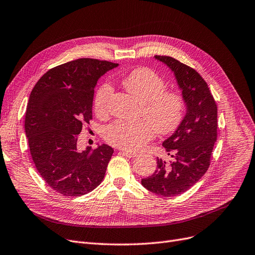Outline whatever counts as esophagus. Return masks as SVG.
Here are the masks:
<instances>
[{
    "label": "esophagus",
    "instance_id": "obj_1",
    "mask_svg": "<svg viewBox=\"0 0 255 255\" xmlns=\"http://www.w3.org/2000/svg\"><path fill=\"white\" fill-rule=\"evenodd\" d=\"M120 153H121V154H123V155H125V156H127V157H129V158H131V157H135V156H136V153H133V152H129V151H126V150H121V151H120Z\"/></svg>",
    "mask_w": 255,
    "mask_h": 255
}]
</instances>
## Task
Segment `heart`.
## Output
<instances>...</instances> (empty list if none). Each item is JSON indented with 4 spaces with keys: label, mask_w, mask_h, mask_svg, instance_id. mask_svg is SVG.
<instances>
[{
    "label": "heart",
    "mask_w": 255,
    "mask_h": 255,
    "mask_svg": "<svg viewBox=\"0 0 255 255\" xmlns=\"http://www.w3.org/2000/svg\"><path fill=\"white\" fill-rule=\"evenodd\" d=\"M124 88L140 103L139 115L144 119L134 122L118 120L105 127L103 136L112 146L136 151L153 136L171 133L184 118L185 102L177 91L166 90L165 80L150 68L140 67L122 79ZM112 88L104 83L94 98V110L99 116L105 115Z\"/></svg>",
    "instance_id": "1"
}]
</instances>
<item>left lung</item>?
<instances>
[{"mask_svg":"<svg viewBox=\"0 0 255 255\" xmlns=\"http://www.w3.org/2000/svg\"><path fill=\"white\" fill-rule=\"evenodd\" d=\"M176 80L186 105L181 124L163 142L169 161L156 158L152 175L142 180L147 190L162 196L186 192L208 170L218 137V107L200 73L171 56L155 55Z\"/></svg>","mask_w":255,"mask_h":255,"instance_id":"obj_1","label":"left lung"}]
</instances>
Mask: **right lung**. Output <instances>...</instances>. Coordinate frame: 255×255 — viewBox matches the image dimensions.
I'll return each mask as SVG.
<instances>
[{
	"label": "right lung",
	"mask_w": 255,
	"mask_h": 255,
	"mask_svg": "<svg viewBox=\"0 0 255 255\" xmlns=\"http://www.w3.org/2000/svg\"><path fill=\"white\" fill-rule=\"evenodd\" d=\"M119 64L79 59L47 71L33 87L25 115V132L36 170L64 196L91 192L102 183L113 149H78V135L92 119L94 88Z\"/></svg>",
	"instance_id": "1"
}]
</instances>
